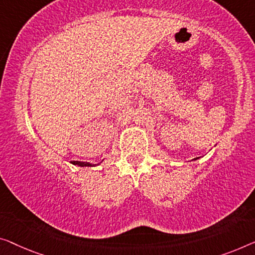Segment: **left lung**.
I'll list each match as a JSON object with an SVG mask.
<instances>
[{
  "mask_svg": "<svg viewBox=\"0 0 255 255\" xmlns=\"http://www.w3.org/2000/svg\"><path fill=\"white\" fill-rule=\"evenodd\" d=\"M196 159H198V158H195V160H196Z\"/></svg>",
  "mask_w": 255,
  "mask_h": 255,
  "instance_id": "left-lung-1",
  "label": "left lung"
}]
</instances>
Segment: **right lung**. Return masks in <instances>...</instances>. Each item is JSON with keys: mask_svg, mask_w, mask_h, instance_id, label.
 <instances>
[{"mask_svg": "<svg viewBox=\"0 0 255 255\" xmlns=\"http://www.w3.org/2000/svg\"><path fill=\"white\" fill-rule=\"evenodd\" d=\"M73 165H79V166H94L91 165L90 162H83V161H71Z\"/></svg>", "mask_w": 255, "mask_h": 255, "instance_id": "obj_1", "label": "right lung"}]
</instances>
